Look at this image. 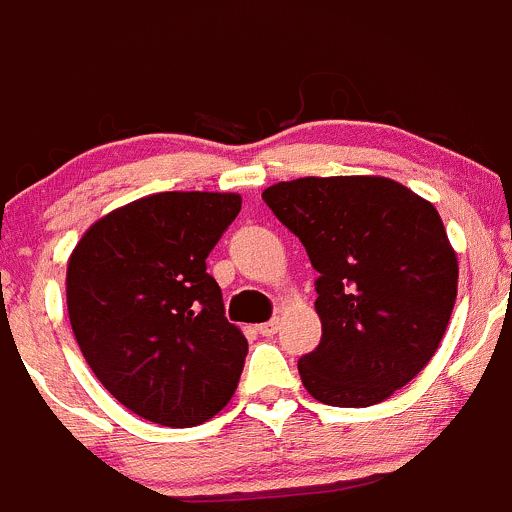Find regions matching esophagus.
Returning a JSON list of instances; mask_svg holds the SVG:
<instances>
[{"label": "esophagus", "mask_w": 512, "mask_h": 512, "mask_svg": "<svg viewBox=\"0 0 512 512\" xmlns=\"http://www.w3.org/2000/svg\"><path fill=\"white\" fill-rule=\"evenodd\" d=\"M277 330H280V322H277V320H270V322H262V325H257V332H260V335H265V337L275 335Z\"/></svg>", "instance_id": "esophagus-1"}]
</instances>
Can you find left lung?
<instances>
[{
    "label": "left lung",
    "instance_id": "left-lung-1",
    "mask_svg": "<svg viewBox=\"0 0 512 512\" xmlns=\"http://www.w3.org/2000/svg\"><path fill=\"white\" fill-rule=\"evenodd\" d=\"M300 237L322 340L302 385L335 408H367L430 362L458 297V257L438 210L388 177H300L262 192Z\"/></svg>",
    "mask_w": 512,
    "mask_h": 512
}]
</instances>
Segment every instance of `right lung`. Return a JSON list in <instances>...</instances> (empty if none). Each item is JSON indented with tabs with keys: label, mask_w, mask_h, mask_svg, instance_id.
<instances>
[{
	"label": "right lung",
	"mask_w": 512,
	"mask_h": 512,
	"mask_svg": "<svg viewBox=\"0 0 512 512\" xmlns=\"http://www.w3.org/2000/svg\"><path fill=\"white\" fill-rule=\"evenodd\" d=\"M235 192H160L109 212L74 247L67 310L97 380L132 413L195 428L235 395L247 340L207 255L240 215Z\"/></svg>",
	"instance_id": "add662e5"
}]
</instances>
